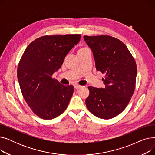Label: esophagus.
I'll return each mask as SVG.
<instances>
[{
	"mask_svg": "<svg viewBox=\"0 0 155 155\" xmlns=\"http://www.w3.org/2000/svg\"><path fill=\"white\" fill-rule=\"evenodd\" d=\"M82 87H83V86H82V85H78V84L75 85V88L77 89V90H78V89H80L81 88H82Z\"/></svg>",
	"mask_w": 155,
	"mask_h": 155,
	"instance_id": "esophagus-1",
	"label": "esophagus"
}]
</instances>
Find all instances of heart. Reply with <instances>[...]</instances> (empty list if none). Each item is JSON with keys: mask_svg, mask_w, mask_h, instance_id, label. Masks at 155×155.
<instances>
[{"mask_svg": "<svg viewBox=\"0 0 155 155\" xmlns=\"http://www.w3.org/2000/svg\"><path fill=\"white\" fill-rule=\"evenodd\" d=\"M85 49H87V48H80V50H85Z\"/></svg>", "mask_w": 155, "mask_h": 155, "instance_id": "1", "label": "heart"}]
</instances>
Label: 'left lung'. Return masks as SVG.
I'll return each instance as SVG.
<instances>
[{
    "instance_id": "left-lung-1",
    "label": "left lung",
    "mask_w": 155,
    "mask_h": 155,
    "mask_svg": "<svg viewBox=\"0 0 155 155\" xmlns=\"http://www.w3.org/2000/svg\"><path fill=\"white\" fill-rule=\"evenodd\" d=\"M92 50L97 71L105 73L104 88L88 87V110L96 117L110 119L123 112L133 96L137 75L136 63L127 46L107 35L84 36Z\"/></svg>"
}]
</instances>
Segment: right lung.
I'll return each mask as SVG.
<instances>
[{"mask_svg": "<svg viewBox=\"0 0 155 155\" xmlns=\"http://www.w3.org/2000/svg\"><path fill=\"white\" fill-rule=\"evenodd\" d=\"M80 38L78 34L46 35L32 41L24 51L18 78L24 100L39 117L53 119L67 108L74 87L61 84L52 75Z\"/></svg>", "mask_w": 155, "mask_h": 155, "instance_id": "add662e5", "label": "right lung"}]
</instances>
